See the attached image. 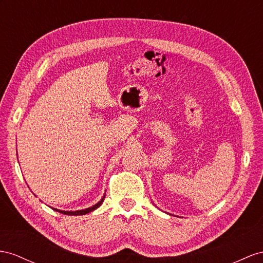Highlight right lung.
I'll return each mask as SVG.
<instances>
[{"label":"right lung","mask_w":263,"mask_h":263,"mask_svg":"<svg viewBox=\"0 0 263 263\" xmlns=\"http://www.w3.org/2000/svg\"><path fill=\"white\" fill-rule=\"evenodd\" d=\"M104 197H105V196H103V198L101 199L97 204H94L93 206H90V208H87V209H84V210H78V211H62V210H58V209H54V208H52V209H53V210H55V211L60 212V213L67 214V215H83V214H86V213H89V212H91V211H94V210H96V209H98L101 204H102V202H103V200H104Z\"/></svg>","instance_id":"1"}]
</instances>
